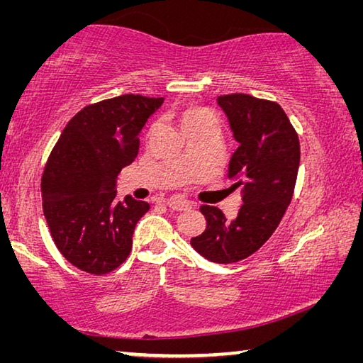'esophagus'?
Masks as SVG:
<instances>
[{"label": "esophagus", "mask_w": 363, "mask_h": 363, "mask_svg": "<svg viewBox=\"0 0 363 363\" xmlns=\"http://www.w3.org/2000/svg\"><path fill=\"white\" fill-rule=\"evenodd\" d=\"M168 206L171 210H176V211H186L190 208V203L187 200H182V199H177V196H173V199L168 200Z\"/></svg>", "instance_id": "esophagus-1"}]
</instances>
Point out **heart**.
<instances>
[{
	"instance_id": "heart-1",
	"label": "heart",
	"mask_w": 363,
	"mask_h": 363,
	"mask_svg": "<svg viewBox=\"0 0 363 363\" xmlns=\"http://www.w3.org/2000/svg\"><path fill=\"white\" fill-rule=\"evenodd\" d=\"M181 125L186 134L199 133L206 130V128L218 126L216 116H214L210 110L195 106L184 108V112L181 113Z\"/></svg>"
}]
</instances>
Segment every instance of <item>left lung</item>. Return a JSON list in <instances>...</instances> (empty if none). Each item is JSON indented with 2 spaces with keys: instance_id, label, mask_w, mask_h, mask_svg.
Masks as SVG:
<instances>
[{
  "instance_id": "left-lung-1",
  "label": "left lung",
  "mask_w": 363,
  "mask_h": 363,
  "mask_svg": "<svg viewBox=\"0 0 363 363\" xmlns=\"http://www.w3.org/2000/svg\"><path fill=\"white\" fill-rule=\"evenodd\" d=\"M218 106L238 143L227 177L232 189L242 187L243 205L233 219L216 206H201L206 229L190 245L208 261L230 264L253 255L277 229L291 201L301 153L298 134L277 102L227 94L218 97Z\"/></svg>"
}]
</instances>
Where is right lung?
I'll return each mask as SVG.
<instances>
[{"label": "right lung", "mask_w": 363, "mask_h": 363, "mask_svg": "<svg viewBox=\"0 0 363 363\" xmlns=\"http://www.w3.org/2000/svg\"><path fill=\"white\" fill-rule=\"evenodd\" d=\"M163 97L125 94L86 106L67 123L41 177L43 213L56 247L84 272L126 261L147 201L116 199V177L139 152V133Z\"/></svg>", "instance_id": "add662e5"}]
</instances>
